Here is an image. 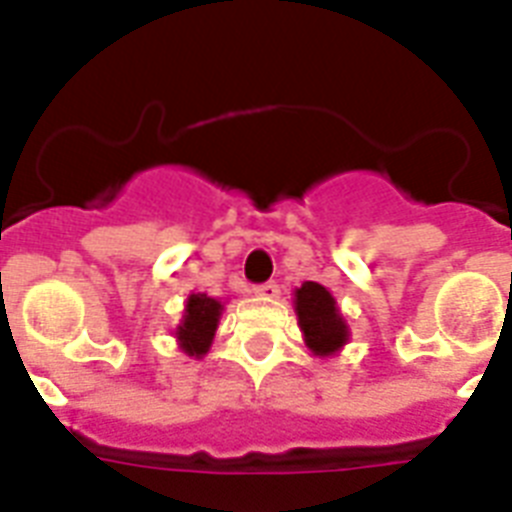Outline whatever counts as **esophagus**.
I'll use <instances>...</instances> for the list:
<instances>
[{
	"label": "esophagus",
	"mask_w": 512,
	"mask_h": 512,
	"mask_svg": "<svg viewBox=\"0 0 512 512\" xmlns=\"http://www.w3.org/2000/svg\"><path fill=\"white\" fill-rule=\"evenodd\" d=\"M281 292V287L276 284V281H265V284H260V287H255V295L263 297V300H276Z\"/></svg>",
	"instance_id": "34e87169"
}]
</instances>
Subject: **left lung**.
<instances>
[{"label": "left lung", "mask_w": 512, "mask_h": 512, "mask_svg": "<svg viewBox=\"0 0 512 512\" xmlns=\"http://www.w3.org/2000/svg\"><path fill=\"white\" fill-rule=\"evenodd\" d=\"M295 313L305 345L313 356H335L348 345V321L327 287H321L316 281H305L303 287L295 289Z\"/></svg>", "instance_id": "8db88e82"}]
</instances>
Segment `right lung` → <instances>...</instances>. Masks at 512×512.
I'll return each mask as SVG.
<instances>
[{
	"instance_id": "add662e5",
	"label": "right lung",
	"mask_w": 512,
	"mask_h": 512,
	"mask_svg": "<svg viewBox=\"0 0 512 512\" xmlns=\"http://www.w3.org/2000/svg\"><path fill=\"white\" fill-rule=\"evenodd\" d=\"M223 308L225 305L217 297H209L207 292H193V295H188L183 319H180V324L175 329L177 348L183 350L185 356H207L209 348H212V340H215Z\"/></svg>"
}]
</instances>
